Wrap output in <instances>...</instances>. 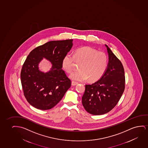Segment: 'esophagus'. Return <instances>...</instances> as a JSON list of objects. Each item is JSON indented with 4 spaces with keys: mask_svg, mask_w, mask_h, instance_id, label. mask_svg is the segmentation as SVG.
Listing matches in <instances>:
<instances>
[{
    "mask_svg": "<svg viewBox=\"0 0 148 148\" xmlns=\"http://www.w3.org/2000/svg\"><path fill=\"white\" fill-rule=\"evenodd\" d=\"M77 84H78V83L76 82H75V81H72V83H71V84H72V85L73 86L77 85Z\"/></svg>",
    "mask_w": 148,
    "mask_h": 148,
    "instance_id": "1",
    "label": "esophagus"
}]
</instances>
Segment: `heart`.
<instances>
[{"label":"heart","instance_id":"obj_1","mask_svg":"<svg viewBox=\"0 0 148 148\" xmlns=\"http://www.w3.org/2000/svg\"><path fill=\"white\" fill-rule=\"evenodd\" d=\"M75 61L81 63L80 70L74 72L69 76L74 81H84L89 79L90 82L97 81L103 76L107 67L108 58L105 53L91 47L77 49L74 55L71 53L66 54L62 61L64 70L71 73Z\"/></svg>","mask_w":148,"mask_h":148}]
</instances>
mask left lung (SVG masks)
<instances>
[{"label": "left lung", "instance_id": "8db88e82", "mask_svg": "<svg viewBox=\"0 0 148 148\" xmlns=\"http://www.w3.org/2000/svg\"><path fill=\"white\" fill-rule=\"evenodd\" d=\"M109 61L103 76L91 84L85 85L82 103L94 115H103L115 107L125 88L124 70L121 62L107 45Z\"/></svg>", "mask_w": 148, "mask_h": 148}]
</instances>
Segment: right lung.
Returning <instances> with one entry per match:
<instances>
[{
  "instance_id": "add662e5",
  "label": "right lung",
  "mask_w": 148,
  "mask_h": 148,
  "mask_svg": "<svg viewBox=\"0 0 148 148\" xmlns=\"http://www.w3.org/2000/svg\"><path fill=\"white\" fill-rule=\"evenodd\" d=\"M73 39L51 41L31 51L23 66L21 80L25 97L31 105L47 110L54 107L71 87V80L62 69V61L73 46ZM51 62L44 73L38 65L43 58Z\"/></svg>"
}]
</instances>
